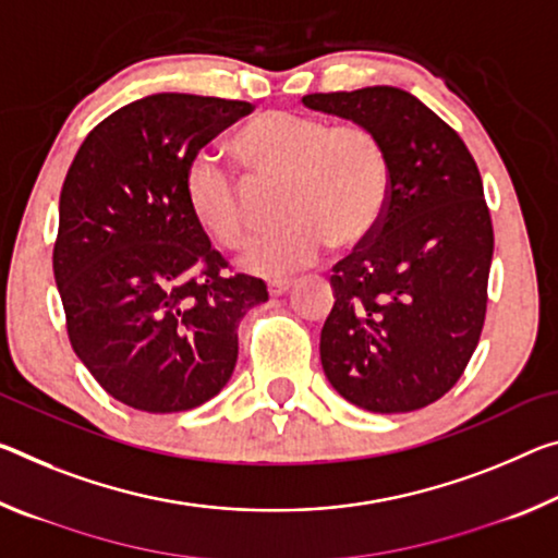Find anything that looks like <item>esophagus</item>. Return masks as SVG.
Here are the masks:
<instances>
[{
    "label": "esophagus",
    "mask_w": 558,
    "mask_h": 558,
    "mask_svg": "<svg viewBox=\"0 0 558 558\" xmlns=\"http://www.w3.org/2000/svg\"><path fill=\"white\" fill-rule=\"evenodd\" d=\"M290 288H293V280H272L268 286V293L272 298H280V295H286Z\"/></svg>",
    "instance_id": "1"
}]
</instances>
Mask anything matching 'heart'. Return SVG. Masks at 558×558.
Listing matches in <instances>:
<instances>
[{"instance_id": "heart-1", "label": "heart", "mask_w": 558, "mask_h": 558, "mask_svg": "<svg viewBox=\"0 0 558 558\" xmlns=\"http://www.w3.org/2000/svg\"><path fill=\"white\" fill-rule=\"evenodd\" d=\"M231 148L253 185L280 183L276 210L288 220L245 258L260 276L303 270L332 243L342 251L365 245L383 223L390 158L373 129L272 109L247 121ZM183 193L193 220L218 245L241 251L253 241L258 214L251 193L214 158H193Z\"/></svg>"}]
</instances>
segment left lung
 I'll list each match as a JSON object with an SVG mask.
<instances>
[{
  "label": "left lung",
  "instance_id": "obj_1",
  "mask_svg": "<svg viewBox=\"0 0 558 558\" xmlns=\"http://www.w3.org/2000/svg\"><path fill=\"white\" fill-rule=\"evenodd\" d=\"M303 104L373 129L390 158L383 223L332 268L325 377L367 412L422 410L457 385L484 327L494 231L480 168L457 131L402 88Z\"/></svg>",
  "mask_w": 558,
  "mask_h": 558
}]
</instances>
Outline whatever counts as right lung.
<instances>
[{
  "instance_id": "add662e5",
  "label": "right lung",
  "mask_w": 558,
  "mask_h": 558,
  "mask_svg": "<svg viewBox=\"0 0 558 558\" xmlns=\"http://www.w3.org/2000/svg\"><path fill=\"white\" fill-rule=\"evenodd\" d=\"M247 101L151 94L84 138L59 196L54 278L76 357L113 400L185 412L223 390L238 323L268 300L185 203V168Z\"/></svg>"
}]
</instances>
